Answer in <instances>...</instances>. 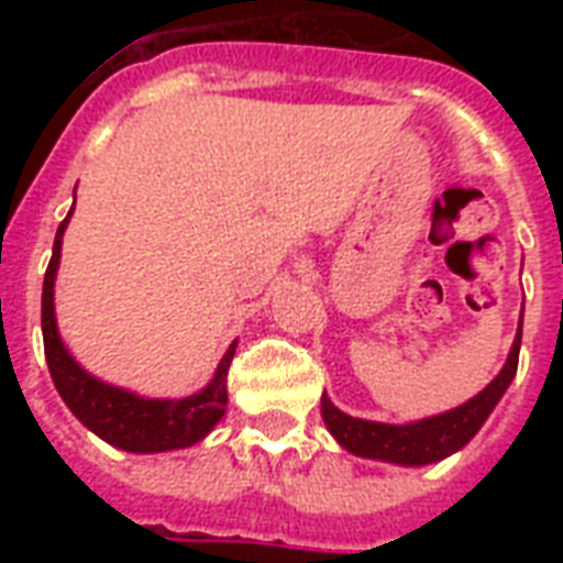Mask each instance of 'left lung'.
Segmentation results:
<instances>
[{
    "instance_id": "8db88e82",
    "label": "left lung",
    "mask_w": 563,
    "mask_h": 563,
    "mask_svg": "<svg viewBox=\"0 0 563 563\" xmlns=\"http://www.w3.org/2000/svg\"><path fill=\"white\" fill-rule=\"evenodd\" d=\"M520 335H523V321L517 327L515 347L508 353L506 368L499 371L497 379L479 391L473 400L464 406L435 418L418 420V423H406V427H391V423H374V420H362L344 415L335 409L330 397H321V415H324L327 429L344 450L362 455V459H379V462L394 464H429L441 462L455 450H462L471 441L479 427L485 423L499 397L506 394L517 374V360H520Z\"/></svg>"
}]
</instances>
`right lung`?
<instances>
[{
    "label": "right lung",
    "instance_id": "obj_1",
    "mask_svg": "<svg viewBox=\"0 0 563 563\" xmlns=\"http://www.w3.org/2000/svg\"><path fill=\"white\" fill-rule=\"evenodd\" d=\"M73 212V210H69ZM66 216L60 221L48 260L46 277H43V351H46L48 374L57 394L64 397L75 418L84 427L96 432L101 441L128 450V453H163V450H180L195 441H201L224 415L228 406V371L230 360L236 353V344H230L212 383L203 391L184 397V400H145L131 391L113 388L90 376L78 362L66 353L55 324V272L60 260V239L66 230Z\"/></svg>",
    "mask_w": 563,
    "mask_h": 563
}]
</instances>
